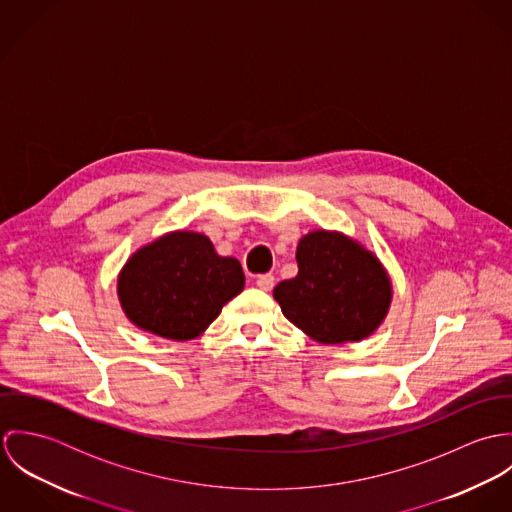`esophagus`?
Instances as JSON below:
<instances>
[{"mask_svg":"<svg viewBox=\"0 0 512 512\" xmlns=\"http://www.w3.org/2000/svg\"><path fill=\"white\" fill-rule=\"evenodd\" d=\"M256 286L264 292H270L274 288V276L272 274H262L256 278Z\"/></svg>","mask_w":512,"mask_h":512,"instance_id":"esophagus-1","label":"esophagus"}]
</instances>
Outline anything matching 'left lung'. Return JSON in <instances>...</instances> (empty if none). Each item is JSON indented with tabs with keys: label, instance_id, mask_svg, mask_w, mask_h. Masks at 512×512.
I'll return each mask as SVG.
<instances>
[{
	"label": "left lung",
	"instance_id": "1",
	"mask_svg": "<svg viewBox=\"0 0 512 512\" xmlns=\"http://www.w3.org/2000/svg\"><path fill=\"white\" fill-rule=\"evenodd\" d=\"M297 276L274 288L282 313L313 341H363L384 321L392 282L357 240L331 230L305 234L295 252Z\"/></svg>",
	"mask_w": 512,
	"mask_h": 512
}]
</instances>
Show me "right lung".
Instances as JSON below:
<instances>
[{"label": "right lung", "instance_id": "add662e5", "mask_svg": "<svg viewBox=\"0 0 512 512\" xmlns=\"http://www.w3.org/2000/svg\"><path fill=\"white\" fill-rule=\"evenodd\" d=\"M242 290L240 262L219 256L205 234L191 230L159 236L132 254L118 276L126 317L171 341L199 337Z\"/></svg>", "mask_w": 512, "mask_h": 512}]
</instances>
